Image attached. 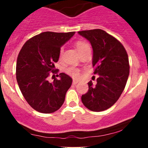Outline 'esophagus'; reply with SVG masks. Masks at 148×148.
<instances>
[{
  "label": "esophagus",
  "instance_id": "obj_1",
  "mask_svg": "<svg viewBox=\"0 0 148 148\" xmlns=\"http://www.w3.org/2000/svg\"><path fill=\"white\" fill-rule=\"evenodd\" d=\"M78 82H79L78 80L75 79H73V84H77Z\"/></svg>",
  "mask_w": 148,
  "mask_h": 148
}]
</instances>
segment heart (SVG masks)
I'll use <instances>...</instances> for the list:
<instances>
[{"label":"heart","mask_w":148,"mask_h":148,"mask_svg":"<svg viewBox=\"0 0 148 148\" xmlns=\"http://www.w3.org/2000/svg\"><path fill=\"white\" fill-rule=\"evenodd\" d=\"M75 46L79 53H81V52L84 50L86 48L89 47V46L87 43L84 42V41H77V42L75 43ZM62 51H63V49H62L60 50V55H62ZM65 71L67 74H69V75L71 76V77H75V78H77V77L79 76V70L77 68H76V67H74V66L68 67V68L66 69Z\"/></svg>","instance_id":"1"}]
</instances>
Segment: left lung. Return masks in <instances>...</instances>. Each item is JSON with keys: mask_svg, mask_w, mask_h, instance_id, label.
Instances as JSON below:
<instances>
[{"mask_svg": "<svg viewBox=\"0 0 148 148\" xmlns=\"http://www.w3.org/2000/svg\"><path fill=\"white\" fill-rule=\"evenodd\" d=\"M90 42L93 49L94 74L97 84L88 82L89 90L82 96L84 105L93 112L111 107L122 95L130 74L129 59L123 45L102 29L79 31Z\"/></svg>", "mask_w": 148, "mask_h": 148, "instance_id": "left-lung-1", "label": "left lung"}]
</instances>
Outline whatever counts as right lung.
<instances>
[{
    "label": "right lung",
    "mask_w": 148,
    "mask_h": 148,
    "mask_svg": "<svg viewBox=\"0 0 148 148\" xmlns=\"http://www.w3.org/2000/svg\"><path fill=\"white\" fill-rule=\"evenodd\" d=\"M75 34L46 31L32 37L21 49L16 62V80L22 95L30 106L41 113L59 110L65 100L72 79L60 73L49 82V72L54 73L62 46Z\"/></svg>",
    "instance_id": "1"
}]
</instances>
